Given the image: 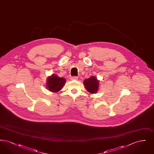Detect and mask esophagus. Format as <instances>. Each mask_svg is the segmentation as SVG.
Here are the masks:
<instances>
[{
	"instance_id": "obj_1",
	"label": "esophagus",
	"mask_w": 154,
	"mask_h": 154,
	"mask_svg": "<svg viewBox=\"0 0 154 154\" xmlns=\"http://www.w3.org/2000/svg\"><path fill=\"white\" fill-rule=\"evenodd\" d=\"M78 79V77H76V76H73V77H71V80H76Z\"/></svg>"
}]
</instances>
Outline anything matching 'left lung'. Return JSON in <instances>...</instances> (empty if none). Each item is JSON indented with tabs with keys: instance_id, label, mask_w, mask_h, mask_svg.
Instances as JSON below:
<instances>
[{
	"instance_id": "1",
	"label": "left lung",
	"mask_w": 154,
	"mask_h": 154,
	"mask_svg": "<svg viewBox=\"0 0 154 154\" xmlns=\"http://www.w3.org/2000/svg\"><path fill=\"white\" fill-rule=\"evenodd\" d=\"M84 84L90 94H96L99 89V81L97 80L95 77L92 76L84 81Z\"/></svg>"
}]
</instances>
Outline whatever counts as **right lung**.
Returning a JSON list of instances; mask_svg holds the SVG:
<instances>
[{"label":"right lung","instance_id":"1","mask_svg":"<svg viewBox=\"0 0 154 154\" xmlns=\"http://www.w3.org/2000/svg\"><path fill=\"white\" fill-rule=\"evenodd\" d=\"M65 82V79L59 77L56 74H52V75L47 78L46 87L49 91L53 92H57L63 88Z\"/></svg>","mask_w":154,"mask_h":154}]
</instances>
